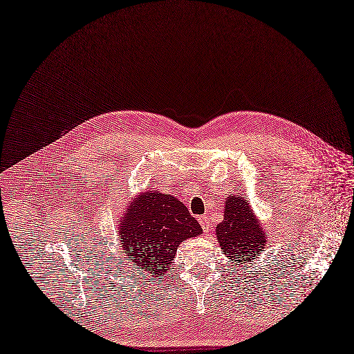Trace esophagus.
Listing matches in <instances>:
<instances>
[{"label": "esophagus", "mask_w": 354, "mask_h": 354, "mask_svg": "<svg viewBox=\"0 0 354 354\" xmlns=\"http://www.w3.org/2000/svg\"><path fill=\"white\" fill-rule=\"evenodd\" d=\"M198 223L201 224V227H203V230L205 233H208L209 232V218H208V215L207 214H204V215H199L198 217Z\"/></svg>", "instance_id": "1"}]
</instances>
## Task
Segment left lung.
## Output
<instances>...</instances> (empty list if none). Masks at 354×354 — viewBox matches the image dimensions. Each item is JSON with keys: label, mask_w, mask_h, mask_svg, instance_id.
I'll return each mask as SVG.
<instances>
[{"label": "left lung", "mask_w": 354, "mask_h": 354, "mask_svg": "<svg viewBox=\"0 0 354 354\" xmlns=\"http://www.w3.org/2000/svg\"><path fill=\"white\" fill-rule=\"evenodd\" d=\"M217 241L223 253L232 260V265H244L259 259L268 243L262 223L248 201L241 195L225 198L224 220L217 225Z\"/></svg>", "instance_id": "left-lung-1"}]
</instances>
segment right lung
Instances as JSON below:
<instances>
[{"label": "right lung", "instance_id": "add662e5", "mask_svg": "<svg viewBox=\"0 0 354 354\" xmlns=\"http://www.w3.org/2000/svg\"><path fill=\"white\" fill-rule=\"evenodd\" d=\"M118 240L127 262L151 279H163L182 241L203 234V228L178 198L145 191L131 199L118 220Z\"/></svg>", "mask_w": 354, "mask_h": 354}]
</instances>
